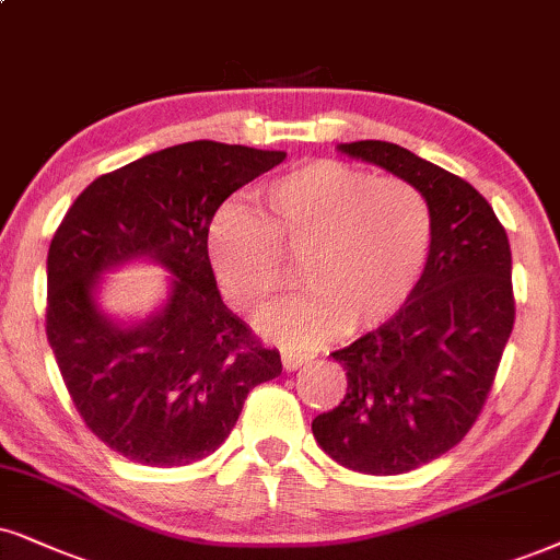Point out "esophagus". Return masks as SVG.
<instances>
[{"label":"esophagus","mask_w":560,"mask_h":560,"mask_svg":"<svg viewBox=\"0 0 560 560\" xmlns=\"http://www.w3.org/2000/svg\"><path fill=\"white\" fill-rule=\"evenodd\" d=\"M310 359H313L310 353H300V351H284V353H281V364H284L287 372L300 370V366L307 364Z\"/></svg>","instance_id":"34e87169"}]
</instances>
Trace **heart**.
<instances>
[{
    "instance_id": "1",
    "label": "heart",
    "mask_w": 560,
    "mask_h": 560,
    "mask_svg": "<svg viewBox=\"0 0 560 560\" xmlns=\"http://www.w3.org/2000/svg\"><path fill=\"white\" fill-rule=\"evenodd\" d=\"M260 214L224 209L209 230V264L240 313H258L300 260L307 292L279 302L260 330L307 349L338 330L377 328L419 287L434 243L427 196L338 160L302 162L258 194Z\"/></svg>"
}]
</instances>
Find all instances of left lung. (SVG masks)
Masks as SVG:
<instances>
[{"label":"left lung","mask_w":560,"mask_h":560,"mask_svg":"<svg viewBox=\"0 0 560 560\" xmlns=\"http://www.w3.org/2000/svg\"><path fill=\"white\" fill-rule=\"evenodd\" d=\"M338 152L408 180L434 217L419 287L390 320L330 353L349 387L313 421L338 465L398 476L444 455L476 423L514 328L512 250L491 203L434 162L374 139Z\"/></svg>","instance_id":"left-lung-1"}]
</instances>
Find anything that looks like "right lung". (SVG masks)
I'll return each instance as SVG.
<instances>
[{"instance_id": "add662e5", "label": "right lung", "mask_w": 560, "mask_h": 560, "mask_svg": "<svg viewBox=\"0 0 560 560\" xmlns=\"http://www.w3.org/2000/svg\"><path fill=\"white\" fill-rule=\"evenodd\" d=\"M287 152L186 141L92 180L48 247L46 336L88 429L113 452L154 468L211 455L247 393L281 374L222 302L209 264V224L224 198ZM152 259L168 296L139 322L100 307L102 273Z\"/></svg>"}]
</instances>
